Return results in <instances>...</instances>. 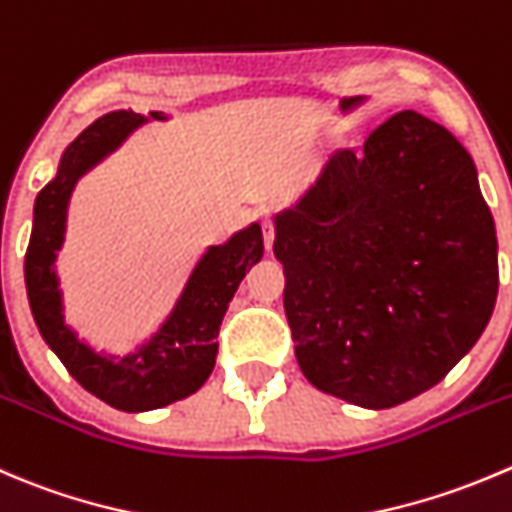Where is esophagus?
I'll list each match as a JSON object with an SVG mask.
<instances>
[{
    "label": "esophagus",
    "instance_id": "obj_1",
    "mask_svg": "<svg viewBox=\"0 0 512 512\" xmlns=\"http://www.w3.org/2000/svg\"><path fill=\"white\" fill-rule=\"evenodd\" d=\"M275 235H277V227L272 220H262V237H265V247L270 250L272 242H275Z\"/></svg>",
    "mask_w": 512,
    "mask_h": 512
}]
</instances>
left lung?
Returning a JSON list of instances; mask_svg holds the SVG:
<instances>
[{
    "instance_id": "8db88e82",
    "label": "left lung",
    "mask_w": 512,
    "mask_h": 512,
    "mask_svg": "<svg viewBox=\"0 0 512 512\" xmlns=\"http://www.w3.org/2000/svg\"><path fill=\"white\" fill-rule=\"evenodd\" d=\"M285 315L302 375L360 408L438 385L498 297V240L465 147L405 109L342 150L277 217Z\"/></svg>"
}]
</instances>
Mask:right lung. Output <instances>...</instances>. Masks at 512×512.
<instances>
[{"label": "right lung", "mask_w": 512, "mask_h": 512, "mask_svg": "<svg viewBox=\"0 0 512 512\" xmlns=\"http://www.w3.org/2000/svg\"><path fill=\"white\" fill-rule=\"evenodd\" d=\"M150 117L165 119V114L152 112ZM142 122L145 117L132 109H117L89 124L64 150L57 177L42 187L34 202L32 237L24 257L29 307L44 342L84 390L127 413L165 408L205 385L215 367L217 335L227 305L245 272L260 262L265 252L260 225L237 232L225 245L210 247L192 272L170 320L135 355L102 357L77 340L64 325L62 297L54 275L69 195L79 177L117 150L119 142Z\"/></svg>", "instance_id": "obj_1"}]
</instances>
